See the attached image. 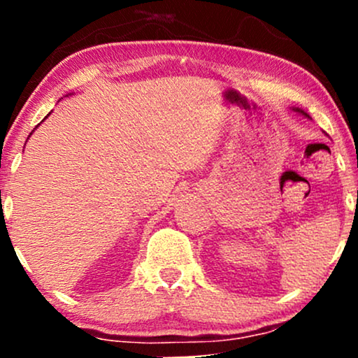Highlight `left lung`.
Listing matches in <instances>:
<instances>
[{
	"label": "left lung",
	"instance_id": "1",
	"mask_svg": "<svg viewBox=\"0 0 358 358\" xmlns=\"http://www.w3.org/2000/svg\"><path fill=\"white\" fill-rule=\"evenodd\" d=\"M298 110V113H301V114H305V113H303V110H299V109H296ZM305 116H306V114H305Z\"/></svg>",
	"mask_w": 358,
	"mask_h": 358
}]
</instances>
